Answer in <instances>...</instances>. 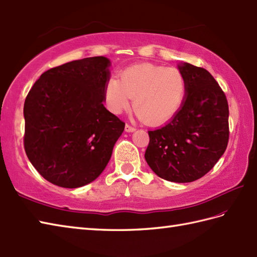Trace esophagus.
Masks as SVG:
<instances>
[{
	"instance_id": "34e87169",
	"label": "esophagus",
	"mask_w": 257,
	"mask_h": 257,
	"mask_svg": "<svg viewBox=\"0 0 257 257\" xmlns=\"http://www.w3.org/2000/svg\"><path fill=\"white\" fill-rule=\"evenodd\" d=\"M136 128L134 127V126H131L130 124H125V131H126V132H128V133H131V132H134Z\"/></svg>"
}]
</instances>
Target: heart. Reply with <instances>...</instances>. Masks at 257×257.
Masks as SVG:
<instances>
[{
    "mask_svg": "<svg viewBox=\"0 0 257 257\" xmlns=\"http://www.w3.org/2000/svg\"><path fill=\"white\" fill-rule=\"evenodd\" d=\"M187 93V81L180 70L162 65H135L124 69L117 79L106 82L104 96L114 113L127 110L134 99V109L148 125L168 122L178 112Z\"/></svg>",
    "mask_w": 257,
    "mask_h": 257,
    "instance_id": "b5f03b06",
    "label": "heart"
}]
</instances>
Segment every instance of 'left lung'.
<instances>
[{
    "label": "left lung",
    "mask_w": 257,
    "mask_h": 257,
    "mask_svg": "<svg viewBox=\"0 0 257 257\" xmlns=\"http://www.w3.org/2000/svg\"><path fill=\"white\" fill-rule=\"evenodd\" d=\"M187 81L179 111L165 126L148 131V166L161 178L191 182L209 173L229 142V104L219 83L200 67L178 66Z\"/></svg>",
    "instance_id": "left-lung-1"
}]
</instances>
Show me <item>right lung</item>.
<instances>
[{
  "instance_id": "right-lung-1",
  "label": "right lung",
  "mask_w": 257,
  "mask_h": 257,
  "mask_svg": "<svg viewBox=\"0 0 257 257\" xmlns=\"http://www.w3.org/2000/svg\"><path fill=\"white\" fill-rule=\"evenodd\" d=\"M109 67L99 56L51 68L26 96V155L51 184L88 185L110 161L125 123L103 105Z\"/></svg>"
}]
</instances>
